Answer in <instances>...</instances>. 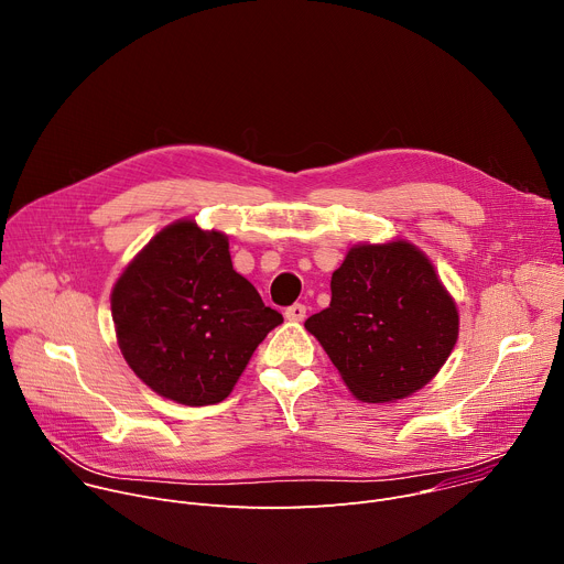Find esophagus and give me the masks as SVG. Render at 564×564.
Listing matches in <instances>:
<instances>
[{
    "mask_svg": "<svg viewBox=\"0 0 564 564\" xmlns=\"http://www.w3.org/2000/svg\"><path fill=\"white\" fill-rule=\"evenodd\" d=\"M285 319L288 322H303L305 319V305L303 303L290 305V308H285Z\"/></svg>",
    "mask_w": 564,
    "mask_h": 564,
    "instance_id": "34e87169",
    "label": "esophagus"
}]
</instances>
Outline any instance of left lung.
<instances>
[{
	"instance_id": "1",
	"label": "left lung",
	"mask_w": 564,
	"mask_h": 564,
	"mask_svg": "<svg viewBox=\"0 0 564 564\" xmlns=\"http://www.w3.org/2000/svg\"><path fill=\"white\" fill-rule=\"evenodd\" d=\"M330 305L305 319L341 380L365 402H393L423 389L456 337V303L432 261L412 242L355 245L330 279Z\"/></svg>"
}]
</instances>
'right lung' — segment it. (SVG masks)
<instances>
[{"label": "right lung", "mask_w": 564, "mask_h": 564, "mask_svg": "<svg viewBox=\"0 0 564 564\" xmlns=\"http://www.w3.org/2000/svg\"><path fill=\"white\" fill-rule=\"evenodd\" d=\"M128 367L152 391L188 406L225 400L283 317L240 276L223 231L177 220L152 238L112 290Z\"/></svg>", "instance_id": "1"}]
</instances>
